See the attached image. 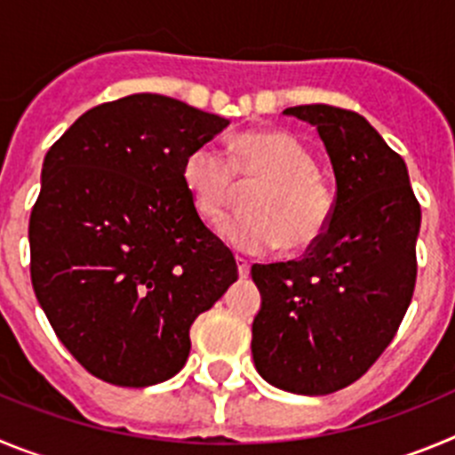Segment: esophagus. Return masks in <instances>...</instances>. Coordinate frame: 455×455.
<instances>
[{
    "label": "esophagus",
    "instance_id": "esophagus-1",
    "mask_svg": "<svg viewBox=\"0 0 455 455\" xmlns=\"http://www.w3.org/2000/svg\"><path fill=\"white\" fill-rule=\"evenodd\" d=\"M235 263H237V274H240V278H247L249 276V263H247V260L237 256Z\"/></svg>",
    "mask_w": 455,
    "mask_h": 455
}]
</instances>
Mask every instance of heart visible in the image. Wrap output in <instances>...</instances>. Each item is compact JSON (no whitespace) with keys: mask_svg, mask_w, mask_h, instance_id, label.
Returning <instances> with one entry per match:
<instances>
[{"mask_svg":"<svg viewBox=\"0 0 455 455\" xmlns=\"http://www.w3.org/2000/svg\"><path fill=\"white\" fill-rule=\"evenodd\" d=\"M240 181L256 183L249 195L251 211L222 220L220 237L243 253H267L285 244L308 249L324 235L333 199L315 174V161L285 131H251L231 142V158L215 145H199L183 161L181 179L199 218L215 222Z\"/></svg>","mask_w":455,"mask_h":455,"instance_id":"heart-1","label":"heart"}]
</instances>
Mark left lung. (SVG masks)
I'll return each mask as SVG.
<instances>
[{"mask_svg":"<svg viewBox=\"0 0 455 455\" xmlns=\"http://www.w3.org/2000/svg\"><path fill=\"white\" fill-rule=\"evenodd\" d=\"M283 116L317 129L338 190L301 260L251 267V354L269 386L319 396L358 380L395 338L415 290L421 211L403 158L365 117L326 104Z\"/></svg>","mask_w":455,"mask_h":455,"instance_id":"8db88e82","label":"left lung"}]
</instances>
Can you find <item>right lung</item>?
<instances>
[{
    "label": "right lung",
    "mask_w": 455,
    "mask_h": 455,
    "mask_svg": "<svg viewBox=\"0 0 455 455\" xmlns=\"http://www.w3.org/2000/svg\"><path fill=\"white\" fill-rule=\"evenodd\" d=\"M228 120L163 95L95 106L52 145L28 220L31 283L97 379L147 387L183 370L192 322L237 278L183 186V161Z\"/></svg>",
    "instance_id": "right-lung-1"
}]
</instances>
